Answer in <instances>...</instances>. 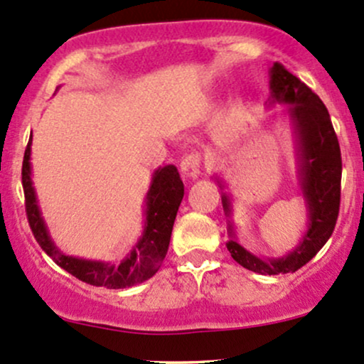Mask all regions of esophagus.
Wrapping results in <instances>:
<instances>
[{"mask_svg": "<svg viewBox=\"0 0 364 364\" xmlns=\"http://www.w3.org/2000/svg\"><path fill=\"white\" fill-rule=\"evenodd\" d=\"M199 168H201V154L191 153L181 161L182 177L187 181H196L199 175Z\"/></svg>", "mask_w": 364, "mask_h": 364, "instance_id": "obj_1", "label": "esophagus"}]
</instances>
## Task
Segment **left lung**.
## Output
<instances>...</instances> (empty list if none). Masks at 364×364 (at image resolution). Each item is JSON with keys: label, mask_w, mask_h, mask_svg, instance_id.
<instances>
[{"label": "left lung", "mask_w": 364, "mask_h": 364, "mask_svg": "<svg viewBox=\"0 0 364 364\" xmlns=\"http://www.w3.org/2000/svg\"><path fill=\"white\" fill-rule=\"evenodd\" d=\"M270 105H287L296 141V166L299 191L306 203L308 228L299 244L279 258L255 255L237 240L234 223L228 220L227 249L240 267L259 275H279L299 270L325 246L332 235L341 206L342 158L338 141L323 101L284 65L270 68ZM220 187L222 182H218ZM223 211L232 215V203L222 196Z\"/></svg>", "instance_id": "1"}]
</instances>
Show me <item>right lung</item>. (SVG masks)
<instances>
[{
  "label": "right lung",
  "instance_id": "right-lung-1",
  "mask_svg": "<svg viewBox=\"0 0 364 364\" xmlns=\"http://www.w3.org/2000/svg\"><path fill=\"white\" fill-rule=\"evenodd\" d=\"M32 134L28 139L22 163V186L26 194V211L28 225L36 240L58 267L75 279L89 285L106 289H125L151 279L160 270L170 246L171 228L183 198V183L177 166L166 165L154 170L148 194L144 199V228L129 255L120 263L85 259L61 252L51 239L46 222L41 215L38 196L32 186L31 168Z\"/></svg>",
  "mask_w": 364,
  "mask_h": 364
}]
</instances>
